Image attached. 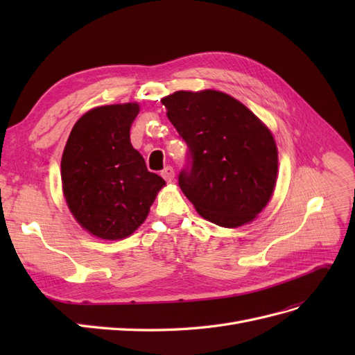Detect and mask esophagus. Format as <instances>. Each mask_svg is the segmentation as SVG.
Wrapping results in <instances>:
<instances>
[{
  "label": "esophagus",
  "instance_id": "esophagus-1",
  "mask_svg": "<svg viewBox=\"0 0 355 355\" xmlns=\"http://www.w3.org/2000/svg\"><path fill=\"white\" fill-rule=\"evenodd\" d=\"M161 176H163V179L167 180V182L173 180V178H175V170H173V167H170V166L164 167V170H161Z\"/></svg>",
  "mask_w": 355,
  "mask_h": 355
}]
</instances>
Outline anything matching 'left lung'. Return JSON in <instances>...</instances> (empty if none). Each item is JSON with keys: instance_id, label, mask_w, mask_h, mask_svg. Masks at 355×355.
Listing matches in <instances>:
<instances>
[{"instance_id": "left-lung-1", "label": "left lung", "mask_w": 355, "mask_h": 355, "mask_svg": "<svg viewBox=\"0 0 355 355\" xmlns=\"http://www.w3.org/2000/svg\"><path fill=\"white\" fill-rule=\"evenodd\" d=\"M188 145L179 187L204 219L225 228L253 220L270 201L278 154L252 111L216 90L176 92L163 101Z\"/></svg>"}]
</instances>
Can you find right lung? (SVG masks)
Masks as SVG:
<instances>
[{"label": "right lung", "mask_w": 355, "mask_h": 355, "mask_svg": "<svg viewBox=\"0 0 355 355\" xmlns=\"http://www.w3.org/2000/svg\"><path fill=\"white\" fill-rule=\"evenodd\" d=\"M137 103L99 106L72 127L62 155V185L68 207L84 230L103 240L133 234L166 185L148 171L130 144Z\"/></svg>", "instance_id": "add662e5"}]
</instances>
